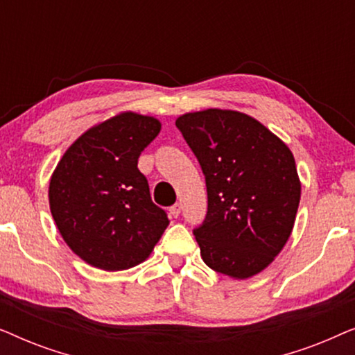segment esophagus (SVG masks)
Instances as JSON below:
<instances>
[{
    "instance_id": "1",
    "label": "esophagus",
    "mask_w": 355,
    "mask_h": 355,
    "mask_svg": "<svg viewBox=\"0 0 355 355\" xmlns=\"http://www.w3.org/2000/svg\"><path fill=\"white\" fill-rule=\"evenodd\" d=\"M169 213H171L174 218H178L179 213H181V203H174V205L169 208Z\"/></svg>"
}]
</instances>
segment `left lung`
<instances>
[{
    "label": "left lung",
    "mask_w": 355,
    "mask_h": 355,
    "mask_svg": "<svg viewBox=\"0 0 355 355\" xmlns=\"http://www.w3.org/2000/svg\"><path fill=\"white\" fill-rule=\"evenodd\" d=\"M176 128L200 163L208 210L193 236L205 263L234 279L265 270L293 232L300 202L294 155L249 114L210 108Z\"/></svg>",
    "instance_id": "1"
}]
</instances>
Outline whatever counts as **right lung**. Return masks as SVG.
Masks as SVG:
<instances>
[{
    "label": "right lung",
    "mask_w": 355,
    "mask_h": 355,
    "mask_svg": "<svg viewBox=\"0 0 355 355\" xmlns=\"http://www.w3.org/2000/svg\"><path fill=\"white\" fill-rule=\"evenodd\" d=\"M159 129L153 116L124 111L85 130L53 171V220L85 263L106 271L132 268L152 254L169 225L137 168Z\"/></svg>",
    "instance_id": "1"
}]
</instances>
